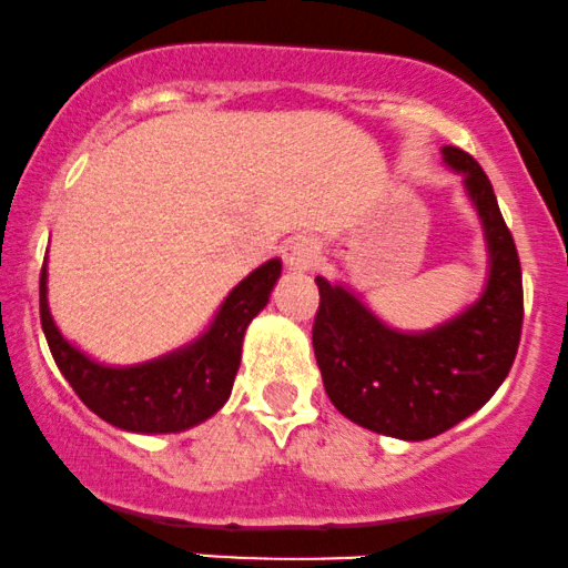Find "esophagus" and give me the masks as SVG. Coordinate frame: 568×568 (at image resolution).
<instances>
[{
    "label": "esophagus",
    "instance_id": "esophagus-1",
    "mask_svg": "<svg viewBox=\"0 0 568 568\" xmlns=\"http://www.w3.org/2000/svg\"><path fill=\"white\" fill-rule=\"evenodd\" d=\"M282 257L286 268L295 273H305L311 271L313 263L318 260V244L308 236H295L282 246Z\"/></svg>",
    "mask_w": 568,
    "mask_h": 568
}]
</instances>
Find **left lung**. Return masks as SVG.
Segmentation results:
<instances>
[{
	"label": "left lung",
	"instance_id": "8db88e82",
	"mask_svg": "<svg viewBox=\"0 0 568 568\" xmlns=\"http://www.w3.org/2000/svg\"><path fill=\"white\" fill-rule=\"evenodd\" d=\"M444 162L463 172L489 246L484 295L436 329L398 332L353 292L316 276L313 351L339 415L366 430L425 442L455 428L508 377L524 324L521 260L481 164L455 145Z\"/></svg>",
	"mask_w": 568,
	"mask_h": 568
}]
</instances>
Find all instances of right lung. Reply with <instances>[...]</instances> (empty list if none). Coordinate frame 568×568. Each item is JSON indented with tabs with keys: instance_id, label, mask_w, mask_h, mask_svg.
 I'll return each instance as SVG.
<instances>
[{
	"instance_id": "add662e5",
	"label": "right lung",
	"mask_w": 568,
	"mask_h": 568,
	"mask_svg": "<svg viewBox=\"0 0 568 568\" xmlns=\"http://www.w3.org/2000/svg\"><path fill=\"white\" fill-rule=\"evenodd\" d=\"M282 260L252 271L220 305L202 337L170 356L138 366H103L58 332L47 308V263L39 278V316L60 375L100 419L132 433H180L204 423L229 402L242 364V339L268 303Z\"/></svg>"
}]
</instances>
